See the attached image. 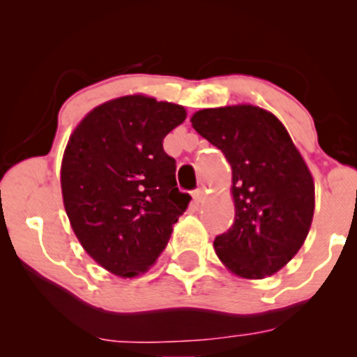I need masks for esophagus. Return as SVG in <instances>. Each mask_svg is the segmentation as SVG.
I'll return each mask as SVG.
<instances>
[{
    "instance_id": "34e87169",
    "label": "esophagus",
    "mask_w": 357,
    "mask_h": 357,
    "mask_svg": "<svg viewBox=\"0 0 357 357\" xmlns=\"http://www.w3.org/2000/svg\"><path fill=\"white\" fill-rule=\"evenodd\" d=\"M203 198H204V190H202V188H199V190H196L195 192H192V199H195L196 203L202 202Z\"/></svg>"
}]
</instances>
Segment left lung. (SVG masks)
Returning <instances> with one entry per match:
<instances>
[{
  "instance_id": "obj_1",
  "label": "left lung",
  "mask_w": 357,
  "mask_h": 357,
  "mask_svg": "<svg viewBox=\"0 0 357 357\" xmlns=\"http://www.w3.org/2000/svg\"><path fill=\"white\" fill-rule=\"evenodd\" d=\"M199 136L231 166L235 223L213 241L233 275L260 280L284 268L309 235L314 178L285 126L250 104L202 109L191 116Z\"/></svg>"
}]
</instances>
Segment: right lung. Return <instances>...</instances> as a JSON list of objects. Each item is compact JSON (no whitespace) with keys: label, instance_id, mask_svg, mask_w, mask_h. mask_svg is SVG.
<instances>
[{"label":"right lung","instance_id":"1","mask_svg":"<svg viewBox=\"0 0 357 357\" xmlns=\"http://www.w3.org/2000/svg\"><path fill=\"white\" fill-rule=\"evenodd\" d=\"M186 109L144 93L93 107L63 151L60 184L77 240L122 278L149 270L191 196L176 188V161L162 149Z\"/></svg>","mask_w":357,"mask_h":357}]
</instances>
